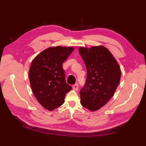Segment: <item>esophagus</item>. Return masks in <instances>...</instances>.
<instances>
[{
	"label": "esophagus",
	"mask_w": 146,
	"mask_h": 146,
	"mask_svg": "<svg viewBox=\"0 0 146 146\" xmlns=\"http://www.w3.org/2000/svg\"><path fill=\"white\" fill-rule=\"evenodd\" d=\"M73 89L75 91L78 90V83H76V84L73 85Z\"/></svg>",
	"instance_id": "1"
}]
</instances>
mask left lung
Instances as JSON below:
<instances>
[{
	"instance_id": "obj_1",
	"label": "left lung",
	"mask_w": 146,
	"mask_h": 146,
	"mask_svg": "<svg viewBox=\"0 0 146 146\" xmlns=\"http://www.w3.org/2000/svg\"><path fill=\"white\" fill-rule=\"evenodd\" d=\"M79 52L87 71L85 83L80 93L81 104L91 111L97 110L113 96L120 79L119 65L104 46L81 47Z\"/></svg>"
}]
</instances>
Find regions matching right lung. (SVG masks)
<instances>
[{"instance_id":"add662e5","label":"right lung","mask_w":146,"mask_h":146,"mask_svg":"<svg viewBox=\"0 0 146 146\" xmlns=\"http://www.w3.org/2000/svg\"><path fill=\"white\" fill-rule=\"evenodd\" d=\"M73 51V48L57 46L45 49L34 59L29 77L35 97L48 110L60 107L72 87L66 83L63 62Z\"/></svg>"}]
</instances>
